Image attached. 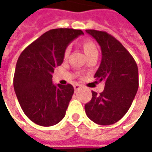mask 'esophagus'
<instances>
[{"label":"esophagus","mask_w":152,"mask_h":152,"mask_svg":"<svg viewBox=\"0 0 152 152\" xmlns=\"http://www.w3.org/2000/svg\"><path fill=\"white\" fill-rule=\"evenodd\" d=\"M80 88V86L79 84H75L74 85V89H75V90H78Z\"/></svg>","instance_id":"obj_1"}]
</instances>
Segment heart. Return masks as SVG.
<instances>
[{
	"instance_id": "1",
	"label": "heart",
	"mask_w": 152,
	"mask_h": 152,
	"mask_svg": "<svg viewBox=\"0 0 152 152\" xmlns=\"http://www.w3.org/2000/svg\"><path fill=\"white\" fill-rule=\"evenodd\" d=\"M82 47L86 53L88 55V57L92 56L94 54H98L99 53V50H98V47L96 45V44L90 40H84L82 41ZM70 47H66L64 50L63 52V58H66L70 53Z\"/></svg>"
}]
</instances>
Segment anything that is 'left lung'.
<instances>
[{
    "instance_id": "left-lung-1",
    "label": "left lung",
    "mask_w": 152,
    "mask_h": 152,
    "mask_svg": "<svg viewBox=\"0 0 152 152\" xmlns=\"http://www.w3.org/2000/svg\"><path fill=\"white\" fill-rule=\"evenodd\" d=\"M86 32L94 38L102 50V61L94 75L96 80H105V87L85 105L86 115L96 124H112L129 111L138 89L137 63L123 45L111 34L94 29Z\"/></svg>"
}]
</instances>
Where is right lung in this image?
I'll use <instances>...</instances> for the list:
<instances>
[{"label": "right lung", "instance_id": "add662e5", "mask_svg": "<svg viewBox=\"0 0 152 152\" xmlns=\"http://www.w3.org/2000/svg\"><path fill=\"white\" fill-rule=\"evenodd\" d=\"M81 30L56 28L45 32L19 55L14 88L24 114L35 124L52 126L63 120L74 93L71 84L54 86L52 73L63 61L67 45Z\"/></svg>", "mask_w": 152, "mask_h": 152}]
</instances>
